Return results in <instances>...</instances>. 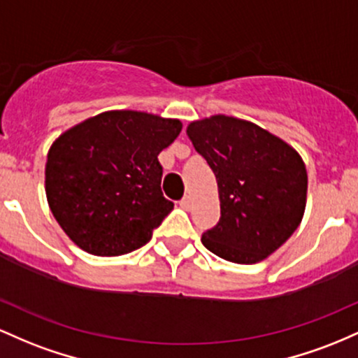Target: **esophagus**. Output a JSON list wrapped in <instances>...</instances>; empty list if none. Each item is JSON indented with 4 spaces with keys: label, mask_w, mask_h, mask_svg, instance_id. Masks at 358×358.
<instances>
[{
    "label": "esophagus",
    "mask_w": 358,
    "mask_h": 358,
    "mask_svg": "<svg viewBox=\"0 0 358 358\" xmlns=\"http://www.w3.org/2000/svg\"><path fill=\"white\" fill-rule=\"evenodd\" d=\"M180 208H184V210L186 211H189L191 208H192V199H191V196H186V198H182L180 199Z\"/></svg>",
    "instance_id": "34e87169"
}]
</instances>
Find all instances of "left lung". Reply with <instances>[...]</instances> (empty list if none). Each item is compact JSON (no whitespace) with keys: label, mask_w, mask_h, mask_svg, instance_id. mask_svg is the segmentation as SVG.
Returning a JSON list of instances; mask_svg holds the SVG:
<instances>
[{"label":"left lung","mask_w":358,"mask_h":358,"mask_svg":"<svg viewBox=\"0 0 358 358\" xmlns=\"http://www.w3.org/2000/svg\"><path fill=\"white\" fill-rule=\"evenodd\" d=\"M186 134L218 182L222 218L201 242L228 262H262L286 243L306 210L308 172L298 150L227 115L191 122Z\"/></svg>","instance_id":"8db88e82"}]
</instances>
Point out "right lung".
Wrapping results in <instances>:
<instances>
[{
    "label": "right lung",
    "mask_w": 358,
    "mask_h": 358,
    "mask_svg": "<svg viewBox=\"0 0 358 358\" xmlns=\"http://www.w3.org/2000/svg\"><path fill=\"white\" fill-rule=\"evenodd\" d=\"M182 130L176 118L111 110L55 138L47 154V203L64 233L91 255L145 245L174 208L160 189L157 155Z\"/></svg>",
    "instance_id": "right-lung-1"
}]
</instances>
